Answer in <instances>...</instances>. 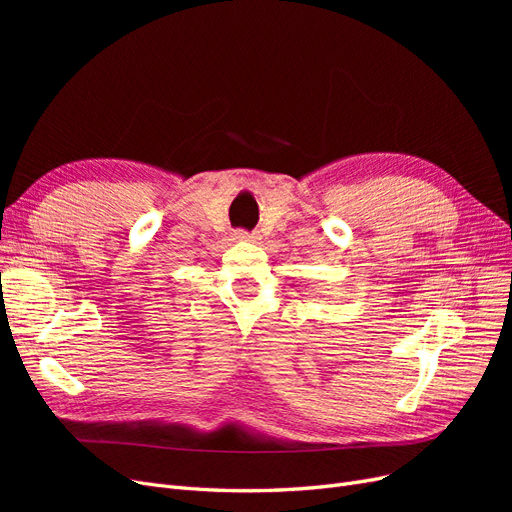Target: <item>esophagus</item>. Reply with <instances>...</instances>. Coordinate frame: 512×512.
<instances>
[{
	"mask_svg": "<svg viewBox=\"0 0 512 512\" xmlns=\"http://www.w3.org/2000/svg\"><path fill=\"white\" fill-rule=\"evenodd\" d=\"M235 239H237V241H254L256 237L250 235V232H245V230H237V232H235Z\"/></svg>",
	"mask_w": 512,
	"mask_h": 512,
	"instance_id": "1",
	"label": "esophagus"
}]
</instances>
